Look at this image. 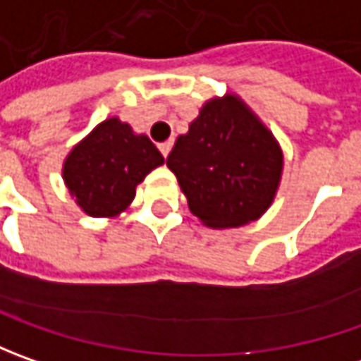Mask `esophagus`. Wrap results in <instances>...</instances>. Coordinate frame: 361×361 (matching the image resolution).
I'll return each mask as SVG.
<instances>
[{"instance_id":"34e87169","label":"esophagus","mask_w":361,"mask_h":361,"mask_svg":"<svg viewBox=\"0 0 361 361\" xmlns=\"http://www.w3.org/2000/svg\"><path fill=\"white\" fill-rule=\"evenodd\" d=\"M159 148H160V152H162V157L166 159V157H169V152H171V148H173V140H166V142H162Z\"/></svg>"}]
</instances>
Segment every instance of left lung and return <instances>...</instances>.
I'll return each instance as SVG.
<instances>
[{
    "mask_svg": "<svg viewBox=\"0 0 361 361\" xmlns=\"http://www.w3.org/2000/svg\"><path fill=\"white\" fill-rule=\"evenodd\" d=\"M166 166L207 227H241L263 215L275 199L283 152L241 98L227 94L202 106L178 136Z\"/></svg>",
    "mask_w": 361,
    "mask_h": 361,
    "instance_id": "left-lung-1",
    "label": "left lung"
}]
</instances>
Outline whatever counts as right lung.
Listing matches in <instances>:
<instances>
[{"label":"right lung","instance_id":"1","mask_svg":"<svg viewBox=\"0 0 361 361\" xmlns=\"http://www.w3.org/2000/svg\"><path fill=\"white\" fill-rule=\"evenodd\" d=\"M162 162L148 136L108 118L72 148L63 162V183L86 215L116 216L132 202L136 185Z\"/></svg>","mask_w":361,"mask_h":361}]
</instances>
